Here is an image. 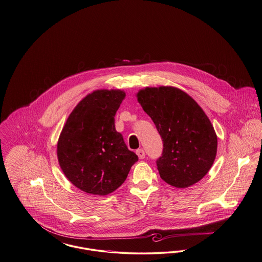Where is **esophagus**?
Returning a JSON list of instances; mask_svg holds the SVG:
<instances>
[{
	"label": "esophagus",
	"instance_id": "esophagus-1",
	"mask_svg": "<svg viewBox=\"0 0 262 262\" xmlns=\"http://www.w3.org/2000/svg\"><path fill=\"white\" fill-rule=\"evenodd\" d=\"M137 155L138 156L139 159H144L145 158V151L140 148V149L137 150Z\"/></svg>",
	"mask_w": 262,
	"mask_h": 262
}]
</instances>
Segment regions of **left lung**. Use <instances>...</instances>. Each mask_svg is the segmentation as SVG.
I'll use <instances>...</instances> for the list:
<instances>
[{
  "label": "left lung",
  "mask_w": 262,
  "mask_h": 262,
  "mask_svg": "<svg viewBox=\"0 0 262 262\" xmlns=\"http://www.w3.org/2000/svg\"><path fill=\"white\" fill-rule=\"evenodd\" d=\"M137 101L162 137L160 177L179 188L190 187L208 173L217 153V136L200 105L173 86L145 88Z\"/></svg>",
  "instance_id": "1"
}]
</instances>
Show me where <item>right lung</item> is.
<instances>
[{
  "mask_svg": "<svg viewBox=\"0 0 262 262\" xmlns=\"http://www.w3.org/2000/svg\"><path fill=\"white\" fill-rule=\"evenodd\" d=\"M120 89L86 95L70 114L57 143L62 173L80 190L107 195L125 182L137 154L115 128V115L125 99Z\"/></svg>",
  "mask_w": 262,
  "mask_h": 262,
  "instance_id": "1",
  "label": "right lung"
}]
</instances>
